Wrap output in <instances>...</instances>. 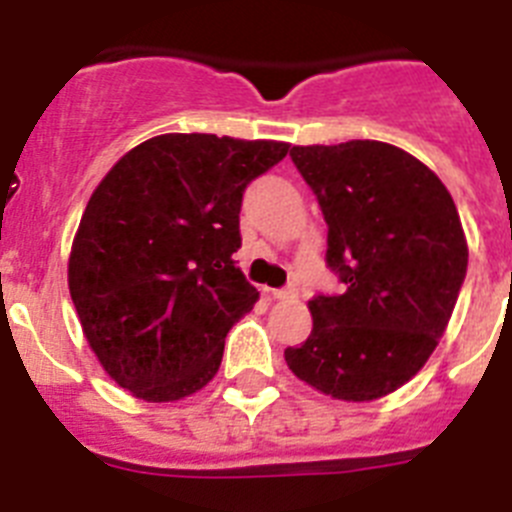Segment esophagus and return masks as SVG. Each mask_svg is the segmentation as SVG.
Instances as JSON below:
<instances>
[{"label":"esophagus","mask_w":512,"mask_h":512,"mask_svg":"<svg viewBox=\"0 0 512 512\" xmlns=\"http://www.w3.org/2000/svg\"><path fill=\"white\" fill-rule=\"evenodd\" d=\"M271 297H274V300H282V302H295L297 297H300V292H297L295 287H287V289H271Z\"/></svg>","instance_id":"obj_1"}]
</instances>
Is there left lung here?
I'll return each instance as SVG.
<instances>
[{"label":"left lung","instance_id":"8db88e82","mask_svg":"<svg viewBox=\"0 0 512 512\" xmlns=\"http://www.w3.org/2000/svg\"><path fill=\"white\" fill-rule=\"evenodd\" d=\"M289 156L318 197L325 259L346 289L307 302L310 336L284 361L333 400H379L423 369L449 325L469 259L459 212L423 161L382 140Z\"/></svg>","mask_w":512,"mask_h":512}]
</instances>
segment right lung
Returning a JSON list of instances; mask_svg holds the SVG:
<instances>
[{"instance_id": "1", "label": "right lung", "mask_w": 512, "mask_h": 512, "mask_svg": "<svg viewBox=\"0 0 512 512\" xmlns=\"http://www.w3.org/2000/svg\"><path fill=\"white\" fill-rule=\"evenodd\" d=\"M282 140L166 133L104 174L69 253V292L102 369L146 402L200 392L259 292L235 266L243 192Z\"/></svg>"}]
</instances>
